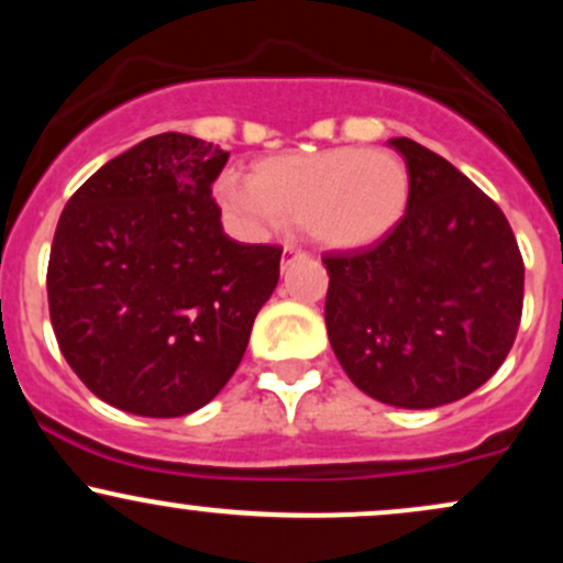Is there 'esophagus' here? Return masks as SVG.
<instances>
[{"instance_id": "1", "label": "esophagus", "mask_w": 563, "mask_h": 563, "mask_svg": "<svg viewBox=\"0 0 563 563\" xmlns=\"http://www.w3.org/2000/svg\"><path fill=\"white\" fill-rule=\"evenodd\" d=\"M296 256H301V251L296 245H286L283 249V264H290V260H296Z\"/></svg>"}]
</instances>
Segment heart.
Segmentation results:
<instances>
[{
	"mask_svg": "<svg viewBox=\"0 0 563 563\" xmlns=\"http://www.w3.org/2000/svg\"><path fill=\"white\" fill-rule=\"evenodd\" d=\"M410 190V172L397 153L360 145L262 158L249 179L224 174L214 187L224 214L251 235L301 222L331 251L367 249L391 235Z\"/></svg>",
	"mask_w": 563,
	"mask_h": 563,
	"instance_id": "b5f03b06",
	"label": "heart"
}]
</instances>
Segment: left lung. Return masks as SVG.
Segmentation results:
<instances>
[{
    "label": "left lung",
    "mask_w": 563,
    "mask_h": 563,
    "mask_svg": "<svg viewBox=\"0 0 563 563\" xmlns=\"http://www.w3.org/2000/svg\"><path fill=\"white\" fill-rule=\"evenodd\" d=\"M410 172L402 222L365 251L328 254V339L352 384L384 405L463 399L508 357L525 262L506 214L466 174L394 137Z\"/></svg>",
    "instance_id": "8db88e82"
}]
</instances>
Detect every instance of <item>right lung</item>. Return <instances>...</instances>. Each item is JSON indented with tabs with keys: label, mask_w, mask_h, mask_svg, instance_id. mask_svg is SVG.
I'll use <instances>...</instances> for the list:
<instances>
[{
	"label": "right lung",
	"mask_w": 563,
	"mask_h": 563,
	"mask_svg": "<svg viewBox=\"0 0 563 563\" xmlns=\"http://www.w3.org/2000/svg\"><path fill=\"white\" fill-rule=\"evenodd\" d=\"M230 153L164 132L108 161L57 222V346L95 397L179 418L224 389L280 277L277 245L232 241L211 183Z\"/></svg>",
	"instance_id": "obj_1"
}]
</instances>
